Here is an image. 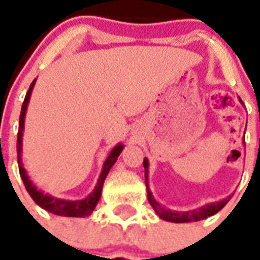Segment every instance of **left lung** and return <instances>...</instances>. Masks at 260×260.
<instances>
[{"label":"left lung","mask_w":260,"mask_h":260,"mask_svg":"<svg viewBox=\"0 0 260 260\" xmlns=\"http://www.w3.org/2000/svg\"><path fill=\"white\" fill-rule=\"evenodd\" d=\"M242 102V100H240ZM246 146V144H244ZM143 166H144V175H146V186H147V197H148V202L151 204V206L154 208V210L156 212L159 217L165 220V221L170 222H190V221H200V220H204L206 217H210L221 210L224 206L226 205V202L230 201V197L224 198L221 201L212 202V204H206L205 206H201L198 209L187 210V212H178V210H170L162 206L154 198L152 193H151L150 186H148V159L144 158V162H143Z\"/></svg>","instance_id":"left-lung-1"}]
</instances>
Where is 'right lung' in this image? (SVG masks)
Segmentation results:
<instances>
[{
    "label": "right lung",
    "instance_id": "1",
    "mask_svg": "<svg viewBox=\"0 0 260 260\" xmlns=\"http://www.w3.org/2000/svg\"><path fill=\"white\" fill-rule=\"evenodd\" d=\"M35 82L36 79H34V82L30 83L29 89H28V93L25 95V100L22 102L21 106V113H20V121H18V134H17V162H18V170H20V175H21V179L25 185L26 191L29 193V196L32 197L36 204H38L40 208L48 210L51 213L58 214V216H64V217H86L89 214L93 213L94 208L100 201L102 193V186H104V182H105V178L109 173V170L112 169L116 160H117L118 155L121 154L124 146L122 144H117V146L113 147V150L110 151V154L108 155V158L104 162V166H102V171L100 174V178H98V182L94 190L87 196L86 198L83 200H75V201H71V200H62V198H55L50 194L43 193L42 190H39L36 186L32 183V181L28 177L25 169L22 166V159H21V151H22V132H24V121H25V113L26 108H28V104H29L30 94H32V89L35 86Z\"/></svg>",
    "mask_w": 260,
    "mask_h": 260
}]
</instances>
